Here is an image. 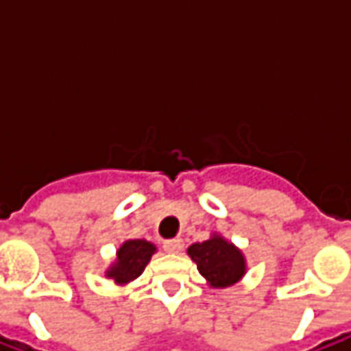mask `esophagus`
Segmentation results:
<instances>
[{
  "label": "esophagus",
  "mask_w": 351,
  "mask_h": 351,
  "mask_svg": "<svg viewBox=\"0 0 351 351\" xmlns=\"http://www.w3.org/2000/svg\"><path fill=\"white\" fill-rule=\"evenodd\" d=\"M163 250L167 254H180L184 250V241L182 239H175V241H165L163 243Z\"/></svg>",
  "instance_id": "esophagus-1"
}]
</instances>
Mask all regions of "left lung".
I'll list each match as a JSON object with an SVG mask.
<instances>
[{
	"label": "left lung",
	"instance_id": "8db88e82",
	"mask_svg": "<svg viewBox=\"0 0 351 351\" xmlns=\"http://www.w3.org/2000/svg\"><path fill=\"white\" fill-rule=\"evenodd\" d=\"M197 271L213 287H228L243 278L246 265L241 252L226 239L214 235L205 243H195L188 248Z\"/></svg>",
	"mask_w": 351,
	"mask_h": 351
}]
</instances>
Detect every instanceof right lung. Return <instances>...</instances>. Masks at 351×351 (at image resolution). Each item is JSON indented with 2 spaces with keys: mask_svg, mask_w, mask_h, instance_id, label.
Listing matches in <instances>:
<instances>
[{
  "mask_svg": "<svg viewBox=\"0 0 351 351\" xmlns=\"http://www.w3.org/2000/svg\"><path fill=\"white\" fill-rule=\"evenodd\" d=\"M156 252V246L141 239L128 241L122 244V248L116 254L114 267H110L107 272L108 278H114L118 284H125L130 280H135L141 276V272L145 271L152 254Z\"/></svg>",
  "mask_w": 351,
  "mask_h": 351,
  "instance_id": "obj_1",
  "label": "right lung"
}]
</instances>
